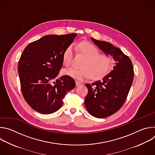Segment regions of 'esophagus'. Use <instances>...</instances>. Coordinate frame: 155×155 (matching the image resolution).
<instances>
[{"label": "esophagus", "instance_id": "34e87169", "mask_svg": "<svg viewBox=\"0 0 155 155\" xmlns=\"http://www.w3.org/2000/svg\"><path fill=\"white\" fill-rule=\"evenodd\" d=\"M75 84H76V86H79V85L81 84V83L80 81H75Z\"/></svg>", "mask_w": 155, "mask_h": 155}]
</instances>
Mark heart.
I'll list each match as a JSON object with an SVG mask.
<instances>
[{
  "label": "heart",
  "instance_id": "b5f03b06",
  "mask_svg": "<svg viewBox=\"0 0 155 155\" xmlns=\"http://www.w3.org/2000/svg\"><path fill=\"white\" fill-rule=\"evenodd\" d=\"M77 51L86 58L82 64L83 69L70 68L63 71L64 75L74 79L84 81L91 76L94 79L103 77L108 71L110 65V57L104 53H99V50L90 42H82L77 46ZM74 55V45H70L63 52L62 61L64 64L69 67L73 61Z\"/></svg>",
  "mask_w": 155,
  "mask_h": 155
}]
</instances>
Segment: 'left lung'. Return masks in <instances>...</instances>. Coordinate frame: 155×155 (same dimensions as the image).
<instances>
[{
  "mask_svg": "<svg viewBox=\"0 0 155 155\" xmlns=\"http://www.w3.org/2000/svg\"><path fill=\"white\" fill-rule=\"evenodd\" d=\"M91 38L114 59L112 71L102 80L85 84L88 90L84 99L87 111L94 117L104 118L114 114L123 105L133 81V65L120 48L110 43Z\"/></svg>",
  "mask_w": 155,
  "mask_h": 155,
  "instance_id": "1",
  "label": "left lung"
}]
</instances>
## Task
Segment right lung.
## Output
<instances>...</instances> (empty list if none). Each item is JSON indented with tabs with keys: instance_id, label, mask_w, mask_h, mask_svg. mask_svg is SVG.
<instances>
[{
	"instance_id": "obj_1",
	"label": "right lung",
	"mask_w": 155,
	"mask_h": 155,
	"mask_svg": "<svg viewBox=\"0 0 155 155\" xmlns=\"http://www.w3.org/2000/svg\"><path fill=\"white\" fill-rule=\"evenodd\" d=\"M76 36L77 34L45 35L29 43L22 53L18 64L21 92L36 112H56L66 93L75 87V80L68 75L52 81L62 68L63 52Z\"/></svg>"
}]
</instances>
